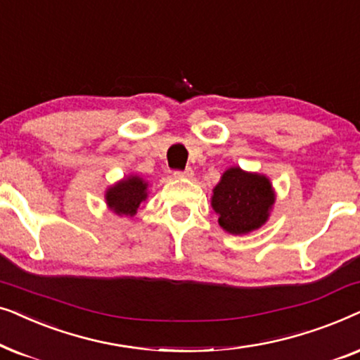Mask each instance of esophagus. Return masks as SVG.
Listing matches in <instances>:
<instances>
[{
  "label": "esophagus",
  "instance_id": "1",
  "mask_svg": "<svg viewBox=\"0 0 360 360\" xmlns=\"http://www.w3.org/2000/svg\"><path fill=\"white\" fill-rule=\"evenodd\" d=\"M174 175L179 176V179H181V176H184V179H191V176H193V170H191V167H186L185 170H175Z\"/></svg>",
  "mask_w": 360,
  "mask_h": 360
}]
</instances>
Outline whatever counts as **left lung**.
<instances>
[{
    "label": "left lung",
    "mask_w": 360,
    "mask_h": 360,
    "mask_svg": "<svg viewBox=\"0 0 360 360\" xmlns=\"http://www.w3.org/2000/svg\"><path fill=\"white\" fill-rule=\"evenodd\" d=\"M274 201L275 195L267 176L233 167L216 185L211 205L219 214L221 228L231 234H245L267 221Z\"/></svg>",
    "instance_id": "obj_1"
}]
</instances>
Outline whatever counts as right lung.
Listing matches in <instances>:
<instances>
[{
	"label": "right lung",
	"instance_id": "right-lung-1",
	"mask_svg": "<svg viewBox=\"0 0 360 360\" xmlns=\"http://www.w3.org/2000/svg\"><path fill=\"white\" fill-rule=\"evenodd\" d=\"M147 184L139 176H129V179L120 181L106 191V203L116 214L132 216L136 214L141 201L147 196Z\"/></svg>",
	"mask_w": 360,
	"mask_h": 360
}]
</instances>
